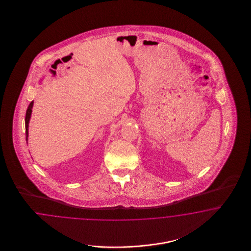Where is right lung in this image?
Here are the masks:
<instances>
[{
    "instance_id": "add662e5",
    "label": "right lung",
    "mask_w": 251,
    "mask_h": 251,
    "mask_svg": "<svg viewBox=\"0 0 251 251\" xmlns=\"http://www.w3.org/2000/svg\"><path fill=\"white\" fill-rule=\"evenodd\" d=\"M34 101H31V103L29 104V106L27 108L26 111V116H25V131H26V140L28 139V127H29V121L31 118V114H32V108H33Z\"/></svg>"
}]
</instances>
